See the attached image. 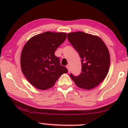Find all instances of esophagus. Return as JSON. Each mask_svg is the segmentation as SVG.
<instances>
[{
	"label": "esophagus",
	"mask_w": 128,
	"mask_h": 128,
	"mask_svg": "<svg viewBox=\"0 0 128 128\" xmlns=\"http://www.w3.org/2000/svg\"><path fill=\"white\" fill-rule=\"evenodd\" d=\"M66 67H67V70H68V73H69V72H70V66H66Z\"/></svg>",
	"instance_id": "esophagus-1"
}]
</instances>
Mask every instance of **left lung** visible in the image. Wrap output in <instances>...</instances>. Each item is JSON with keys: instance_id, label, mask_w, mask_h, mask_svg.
<instances>
[{"instance_id": "left-lung-1", "label": "left lung", "mask_w": 128, "mask_h": 128, "mask_svg": "<svg viewBox=\"0 0 128 128\" xmlns=\"http://www.w3.org/2000/svg\"><path fill=\"white\" fill-rule=\"evenodd\" d=\"M67 38L81 58V73L78 76L71 73L70 77L80 88H94L109 71L110 56L106 46L99 36L84 32H70Z\"/></svg>"}]
</instances>
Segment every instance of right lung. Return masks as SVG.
<instances>
[{
    "instance_id": "obj_1",
    "label": "right lung",
    "mask_w": 128,
    "mask_h": 128,
    "mask_svg": "<svg viewBox=\"0 0 128 128\" xmlns=\"http://www.w3.org/2000/svg\"><path fill=\"white\" fill-rule=\"evenodd\" d=\"M66 37L64 32L48 31L34 36L23 47L20 58L22 71L36 88L44 90L52 87L60 76L68 72L55 55Z\"/></svg>"
}]
</instances>
